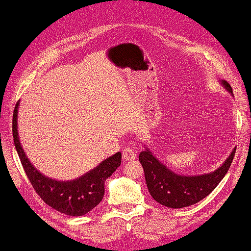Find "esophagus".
Returning <instances> with one entry per match:
<instances>
[{"mask_svg": "<svg viewBox=\"0 0 251 251\" xmlns=\"http://www.w3.org/2000/svg\"><path fill=\"white\" fill-rule=\"evenodd\" d=\"M123 156H124V159L126 161H130V160H135L137 158V154L134 151V149L124 148V150H123Z\"/></svg>", "mask_w": 251, "mask_h": 251, "instance_id": "esophagus-1", "label": "esophagus"}]
</instances>
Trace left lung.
<instances>
[{
	"instance_id": "left-lung-1",
	"label": "left lung",
	"mask_w": 251,
	"mask_h": 251,
	"mask_svg": "<svg viewBox=\"0 0 251 251\" xmlns=\"http://www.w3.org/2000/svg\"><path fill=\"white\" fill-rule=\"evenodd\" d=\"M229 93H233L232 87L225 80L221 81ZM232 153L224 163L213 172L202 175L184 176L174 173L166 168L147 148L139 153V161L145 171V178L149 193L156 202L165 207L179 209L193 205L207 197L220 184L234 159Z\"/></svg>"
}]
</instances>
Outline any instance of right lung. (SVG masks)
I'll list each match as a JSON object with an SVG mask.
<instances>
[{
	"label": "right lung",
	"instance_id": "1",
	"mask_svg": "<svg viewBox=\"0 0 251 251\" xmlns=\"http://www.w3.org/2000/svg\"><path fill=\"white\" fill-rule=\"evenodd\" d=\"M18 105L19 101L15 105L13 114L14 144L32 187L44 202L58 212L72 217L85 215L103 199L104 181L121 165V152L102 161L95 169L74 180L62 181L49 178L34 168L24 152L17 130Z\"/></svg>",
	"mask_w": 251,
	"mask_h": 251
}]
</instances>
